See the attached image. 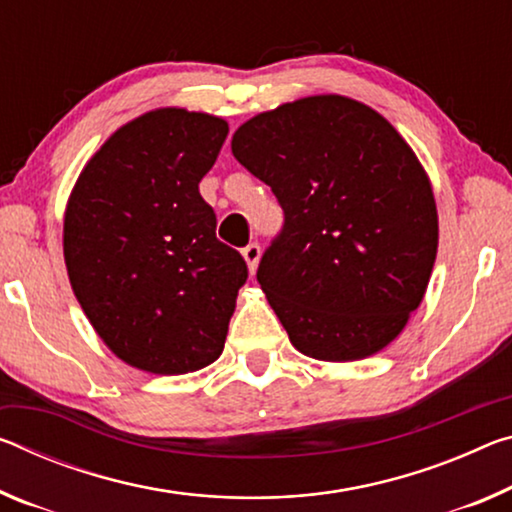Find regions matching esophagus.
<instances>
[{
  "label": "esophagus",
  "instance_id": "esophagus-1",
  "mask_svg": "<svg viewBox=\"0 0 512 512\" xmlns=\"http://www.w3.org/2000/svg\"><path fill=\"white\" fill-rule=\"evenodd\" d=\"M241 255H243V259H246L248 271L255 273L257 271V264H259V257H262V250H259L257 243H248V246L241 250Z\"/></svg>",
  "mask_w": 512,
  "mask_h": 512
}]
</instances>
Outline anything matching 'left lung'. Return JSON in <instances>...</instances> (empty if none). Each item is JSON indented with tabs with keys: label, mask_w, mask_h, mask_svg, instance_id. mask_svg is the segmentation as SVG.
Instances as JSON below:
<instances>
[{
	"label": "left lung",
	"mask_w": 512,
	"mask_h": 512,
	"mask_svg": "<svg viewBox=\"0 0 512 512\" xmlns=\"http://www.w3.org/2000/svg\"><path fill=\"white\" fill-rule=\"evenodd\" d=\"M232 154L285 209L257 280L289 342L323 362L392 344L440 239L431 180L394 125L346 95H310L246 120Z\"/></svg>",
	"instance_id": "8db88e82"
}]
</instances>
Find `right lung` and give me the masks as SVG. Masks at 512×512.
Returning a JSON list of instances; mask_svg holds the SVG:
<instances>
[{
    "label": "right lung",
    "mask_w": 512,
    "mask_h": 512,
    "mask_svg": "<svg viewBox=\"0 0 512 512\" xmlns=\"http://www.w3.org/2000/svg\"><path fill=\"white\" fill-rule=\"evenodd\" d=\"M223 118L164 107L118 127L81 168L63 216V259L86 319L134 369L180 376L223 353L243 257L216 239L198 184Z\"/></svg>",
    "instance_id": "1"
}]
</instances>
